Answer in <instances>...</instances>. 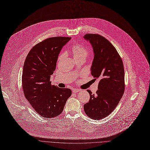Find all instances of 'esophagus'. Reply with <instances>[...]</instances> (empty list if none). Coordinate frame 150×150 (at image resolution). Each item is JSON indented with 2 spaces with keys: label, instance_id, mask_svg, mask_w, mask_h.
Instances as JSON below:
<instances>
[{
  "label": "esophagus",
  "instance_id": "esophagus-1",
  "mask_svg": "<svg viewBox=\"0 0 150 150\" xmlns=\"http://www.w3.org/2000/svg\"><path fill=\"white\" fill-rule=\"evenodd\" d=\"M80 91V90L79 89H77V88H74L73 90V93H78Z\"/></svg>",
  "mask_w": 150,
  "mask_h": 150
}]
</instances>
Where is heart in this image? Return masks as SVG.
<instances>
[{
  "instance_id": "1",
  "label": "heart",
  "mask_w": 150,
  "mask_h": 150,
  "mask_svg": "<svg viewBox=\"0 0 150 150\" xmlns=\"http://www.w3.org/2000/svg\"><path fill=\"white\" fill-rule=\"evenodd\" d=\"M72 52H73V55L74 58L76 59L80 58H86L88 54V50L84 46L80 45V44H74L72 47ZM64 54H62L60 55H59L58 59L60 60V59L63 57Z\"/></svg>"
}]
</instances>
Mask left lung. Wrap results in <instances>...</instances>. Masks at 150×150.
<instances>
[{"label":"left lung","mask_w":150,"mask_h":150,"mask_svg":"<svg viewBox=\"0 0 150 150\" xmlns=\"http://www.w3.org/2000/svg\"><path fill=\"white\" fill-rule=\"evenodd\" d=\"M83 38L90 42L93 50L91 74L95 80L100 79L96 95L87 90L90 100L84 104V110L89 117L100 120L113 111L124 95V64L116 48L103 36L87 34Z\"/></svg>","instance_id":"8db88e82"}]
</instances>
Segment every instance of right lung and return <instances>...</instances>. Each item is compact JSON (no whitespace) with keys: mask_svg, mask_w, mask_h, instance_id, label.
<instances>
[{"mask_svg":"<svg viewBox=\"0 0 150 150\" xmlns=\"http://www.w3.org/2000/svg\"><path fill=\"white\" fill-rule=\"evenodd\" d=\"M70 37L49 38L39 42L28 52L23 65L22 86L24 95L41 116L52 118L60 115L71 95L68 88H59L50 81L58 55Z\"/></svg>","mask_w":150,"mask_h":150,"instance_id":"right-lung-1","label":"right lung"}]
</instances>
